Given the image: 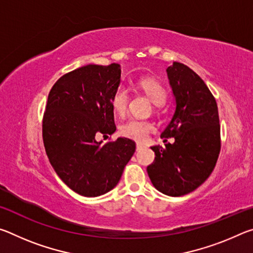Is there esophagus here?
<instances>
[{
    "mask_svg": "<svg viewBox=\"0 0 253 253\" xmlns=\"http://www.w3.org/2000/svg\"><path fill=\"white\" fill-rule=\"evenodd\" d=\"M143 147H144L143 144H140V143H137L136 144V151H139V149H142Z\"/></svg>",
    "mask_w": 253,
    "mask_h": 253,
    "instance_id": "esophagus-1",
    "label": "esophagus"
}]
</instances>
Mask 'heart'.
Instances as JSON below:
<instances>
[{"label": "heart", "instance_id": "heart-1", "mask_svg": "<svg viewBox=\"0 0 253 253\" xmlns=\"http://www.w3.org/2000/svg\"><path fill=\"white\" fill-rule=\"evenodd\" d=\"M137 88L140 89L154 105L162 106L166 100V90L163 84L153 78H143L137 81ZM129 92L124 85H119L111 97V107L115 113L119 116H124L128 108ZM154 126L152 123L140 119H129L124 123L119 128V132L126 138L136 142H143L147 138L148 134L153 131Z\"/></svg>", "mask_w": 253, "mask_h": 253}]
</instances>
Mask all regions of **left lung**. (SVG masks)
Masks as SVG:
<instances>
[{
  "label": "left lung",
  "mask_w": 253,
  "mask_h": 253,
  "mask_svg": "<svg viewBox=\"0 0 253 253\" xmlns=\"http://www.w3.org/2000/svg\"><path fill=\"white\" fill-rule=\"evenodd\" d=\"M166 74L175 110L161 137H174V143L151 147L155 161L147 166V173L161 193L181 196L202 185L216 164L221 148L219 111L208 85L187 66L175 61Z\"/></svg>",
  "instance_id": "1"
}]
</instances>
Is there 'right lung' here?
Segmentation results:
<instances>
[{"label":"right lung","instance_id":"1","mask_svg":"<svg viewBox=\"0 0 253 253\" xmlns=\"http://www.w3.org/2000/svg\"><path fill=\"white\" fill-rule=\"evenodd\" d=\"M121 83L118 63L87 65L62 76L48 96L42 125L45 153L61 181L87 198L113 190L135 153V143L126 137L97 140L116 131L111 97Z\"/></svg>","mask_w":253,"mask_h":253}]
</instances>
